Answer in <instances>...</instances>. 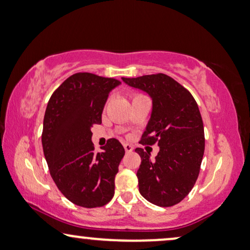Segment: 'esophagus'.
Wrapping results in <instances>:
<instances>
[{"label": "esophagus", "mask_w": 250, "mask_h": 250, "mask_svg": "<svg viewBox=\"0 0 250 250\" xmlns=\"http://www.w3.org/2000/svg\"><path fill=\"white\" fill-rule=\"evenodd\" d=\"M124 149L126 153H131V151L133 150V146L128 145V144H124Z\"/></svg>", "instance_id": "obj_1"}]
</instances>
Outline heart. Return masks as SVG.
Returning <instances> with one entry per match:
<instances>
[{
  "mask_svg": "<svg viewBox=\"0 0 250 250\" xmlns=\"http://www.w3.org/2000/svg\"><path fill=\"white\" fill-rule=\"evenodd\" d=\"M135 96H137V95H135Z\"/></svg>",
  "mask_w": 250,
  "mask_h": 250,
  "instance_id": "heart-1",
  "label": "heart"
}]
</instances>
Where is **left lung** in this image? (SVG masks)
<instances>
[{
    "label": "left lung",
    "instance_id": "8db88e82",
    "mask_svg": "<svg viewBox=\"0 0 250 250\" xmlns=\"http://www.w3.org/2000/svg\"><path fill=\"white\" fill-rule=\"evenodd\" d=\"M148 93L153 111L140 144L160 146L154 161L142 148L137 177L141 195L158 207H172L188 195L200 173L204 128L197 103L188 89L164 73L122 78Z\"/></svg>",
    "mask_w": 250,
    "mask_h": 250
}]
</instances>
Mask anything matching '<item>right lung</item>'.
<instances>
[{
    "label": "right lung",
    "mask_w": 250,
    "mask_h": 250,
    "mask_svg": "<svg viewBox=\"0 0 250 250\" xmlns=\"http://www.w3.org/2000/svg\"><path fill=\"white\" fill-rule=\"evenodd\" d=\"M121 82L88 72L74 73L53 93L42 129V147L50 176L62 194L83 208H97L115 194V177L125 150L109 139L95 153L92 127L102 123L111 89Z\"/></svg>",
    "instance_id": "add662e5"
}]
</instances>
